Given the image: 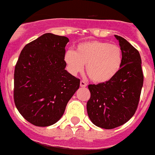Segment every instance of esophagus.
Returning <instances> with one entry per match:
<instances>
[{
    "label": "esophagus",
    "mask_w": 155,
    "mask_h": 155,
    "mask_svg": "<svg viewBox=\"0 0 155 155\" xmlns=\"http://www.w3.org/2000/svg\"><path fill=\"white\" fill-rule=\"evenodd\" d=\"M80 85L81 87H86V86H87V83H86L84 81H81Z\"/></svg>",
    "instance_id": "esophagus-1"
}]
</instances>
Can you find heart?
Instances as JSON below:
<instances>
[{"label": "heart", "instance_id": "heart-1", "mask_svg": "<svg viewBox=\"0 0 155 155\" xmlns=\"http://www.w3.org/2000/svg\"><path fill=\"white\" fill-rule=\"evenodd\" d=\"M64 61L74 74L84 69L95 83H105L114 78L120 71L123 54L120 46L101 41L81 42L75 51L65 53Z\"/></svg>", "mask_w": 155, "mask_h": 155}]
</instances>
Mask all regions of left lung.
Instances as JSON below:
<instances>
[{
  "label": "left lung",
  "mask_w": 155,
  "mask_h": 155,
  "mask_svg": "<svg viewBox=\"0 0 155 155\" xmlns=\"http://www.w3.org/2000/svg\"><path fill=\"white\" fill-rule=\"evenodd\" d=\"M123 54L118 73L109 81L89 84L91 97L87 112L93 124L103 129H114L126 124L137 109L143 83L141 59L137 49L115 35Z\"/></svg>",
  "instance_id": "1"
}]
</instances>
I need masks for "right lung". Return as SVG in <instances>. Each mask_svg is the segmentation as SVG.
I'll return each mask as SVG.
<instances>
[{
	"instance_id": "right-lung-1",
	"label": "right lung",
	"mask_w": 155,
	"mask_h": 155,
	"mask_svg": "<svg viewBox=\"0 0 155 155\" xmlns=\"http://www.w3.org/2000/svg\"><path fill=\"white\" fill-rule=\"evenodd\" d=\"M68 38L46 33L26 44L16 63L14 101L30 124L48 127L62 117L80 79L65 70Z\"/></svg>"
}]
</instances>
